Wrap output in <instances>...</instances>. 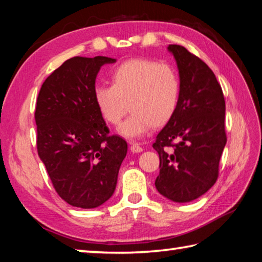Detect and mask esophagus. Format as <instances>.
<instances>
[{
	"mask_svg": "<svg viewBox=\"0 0 262 262\" xmlns=\"http://www.w3.org/2000/svg\"><path fill=\"white\" fill-rule=\"evenodd\" d=\"M130 150L133 152H142L143 151V148H142L139 143H133L130 145Z\"/></svg>",
	"mask_w": 262,
	"mask_h": 262,
	"instance_id": "obj_1",
	"label": "esophagus"
}]
</instances>
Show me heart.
I'll use <instances>...</instances> for the list:
<instances>
[{"instance_id": "heart-1", "label": "heart", "mask_w": 262, "mask_h": 262, "mask_svg": "<svg viewBox=\"0 0 262 262\" xmlns=\"http://www.w3.org/2000/svg\"><path fill=\"white\" fill-rule=\"evenodd\" d=\"M181 84L177 70L167 63L137 59L114 69L112 84L95 86L94 98L100 114L111 125H119V134L136 140L152 126H163L173 117L180 99Z\"/></svg>"}]
</instances>
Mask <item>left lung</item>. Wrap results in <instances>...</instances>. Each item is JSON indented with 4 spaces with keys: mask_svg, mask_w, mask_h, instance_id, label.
Returning a JSON list of instances; mask_svg holds the SVG:
<instances>
[{
    "mask_svg": "<svg viewBox=\"0 0 262 262\" xmlns=\"http://www.w3.org/2000/svg\"><path fill=\"white\" fill-rule=\"evenodd\" d=\"M180 76V99L152 148L159 155L155 181L163 196L188 202L216 183L227 143L225 100L215 74L200 57L180 45H170Z\"/></svg>",
    "mask_w": 262,
    "mask_h": 262,
    "instance_id": "8db88e82",
    "label": "left lung"
}]
</instances>
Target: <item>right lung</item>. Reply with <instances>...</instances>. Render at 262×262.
Returning a JSON list of instances; mask_svg holds the SVG:
<instances>
[{
  "label": "right lung",
  "mask_w": 262,
  "mask_h": 262,
  "mask_svg": "<svg viewBox=\"0 0 262 262\" xmlns=\"http://www.w3.org/2000/svg\"><path fill=\"white\" fill-rule=\"evenodd\" d=\"M106 56H75L42 83L37 98V150L61 199L91 209L114 193L127 142L111 135L95 103L96 76Z\"/></svg>",
  "instance_id": "add662e5"
}]
</instances>
